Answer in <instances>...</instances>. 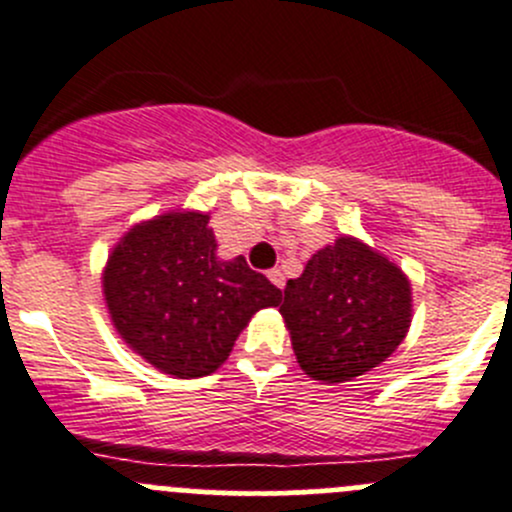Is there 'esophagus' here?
I'll use <instances>...</instances> for the list:
<instances>
[{"label":"esophagus","instance_id":"obj_1","mask_svg":"<svg viewBox=\"0 0 512 512\" xmlns=\"http://www.w3.org/2000/svg\"><path fill=\"white\" fill-rule=\"evenodd\" d=\"M267 277H270L272 285H277V287H280V290H282V287H285V275H282V270H277V267H275V270L267 272Z\"/></svg>","mask_w":512,"mask_h":512}]
</instances>
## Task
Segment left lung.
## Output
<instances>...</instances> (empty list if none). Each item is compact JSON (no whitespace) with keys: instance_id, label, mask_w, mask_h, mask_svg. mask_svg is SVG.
Instances as JSON below:
<instances>
[{"instance_id":"obj_1","label":"left lung","mask_w":512,"mask_h":512,"mask_svg":"<svg viewBox=\"0 0 512 512\" xmlns=\"http://www.w3.org/2000/svg\"><path fill=\"white\" fill-rule=\"evenodd\" d=\"M282 317L297 362L322 382H345L380 365L410 327V282L398 265L340 237L287 280Z\"/></svg>"}]
</instances>
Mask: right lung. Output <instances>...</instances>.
Instances as JSON below:
<instances>
[{"mask_svg": "<svg viewBox=\"0 0 512 512\" xmlns=\"http://www.w3.org/2000/svg\"><path fill=\"white\" fill-rule=\"evenodd\" d=\"M200 212H170L132 227L104 270V300L124 342L175 377L215 372L237 335L282 292L245 257L217 260Z\"/></svg>", "mask_w": 512, "mask_h": 512, "instance_id": "obj_1", "label": "right lung"}]
</instances>
